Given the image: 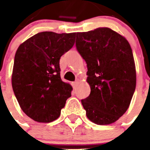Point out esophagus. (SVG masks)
Returning <instances> with one entry per match:
<instances>
[{
  "label": "esophagus",
  "mask_w": 150,
  "mask_h": 150,
  "mask_svg": "<svg viewBox=\"0 0 150 150\" xmlns=\"http://www.w3.org/2000/svg\"><path fill=\"white\" fill-rule=\"evenodd\" d=\"M71 85H72L73 88H74V89H75L76 88H77L78 85H79V82H74L71 83Z\"/></svg>",
  "instance_id": "obj_1"
}]
</instances>
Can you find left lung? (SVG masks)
I'll return each instance as SVG.
<instances>
[{"instance_id":"obj_1","label":"left lung","mask_w":150,"mask_h":150,"mask_svg":"<svg viewBox=\"0 0 150 150\" xmlns=\"http://www.w3.org/2000/svg\"><path fill=\"white\" fill-rule=\"evenodd\" d=\"M76 49L87 64L91 92L81 100L87 117L97 125L117 121L130 105L136 86L131 46L109 28L76 33Z\"/></svg>"}]
</instances>
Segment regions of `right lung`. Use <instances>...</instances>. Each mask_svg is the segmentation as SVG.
<instances>
[{"label": "right lung", "instance_id": "obj_1", "mask_svg": "<svg viewBox=\"0 0 150 150\" xmlns=\"http://www.w3.org/2000/svg\"><path fill=\"white\" fill-rule=\"evenodd\" d=\"M75 33L42 32L18 47L11 83L25 114L38 122L56 120L71 96L72 87L61 79L60 58L75 43Z\"/></svg>", "mask_w": 150, "mask_h": 150}]
</instances>
